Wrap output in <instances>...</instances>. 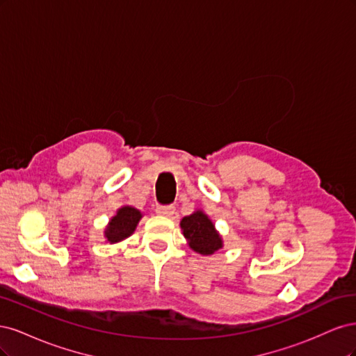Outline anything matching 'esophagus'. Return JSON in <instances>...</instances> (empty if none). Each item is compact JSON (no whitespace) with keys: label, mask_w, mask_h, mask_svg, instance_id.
I'll list each match as a JSON object with an SVG mask.
<instances>
[{"label":"esophagus","mask_w":356,"mask_h":356,"mask_svg":"<svg viewBox=\"0 0 356 356\" xmlns=\"http://www.w3.org/2000/svg\"><path fill=\"white\" fill-rule=\"evenodd\" d=\"M175 207L174 204H160V207H157L156 212L159 215H163V217H172V215L175 213Z\"/></svg>","instance_id":"obj_1"}]
</instances>
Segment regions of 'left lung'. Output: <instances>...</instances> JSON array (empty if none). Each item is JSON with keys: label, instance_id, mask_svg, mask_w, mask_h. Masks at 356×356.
I'll use <instances>...</instances> for the list:
<instances>
[{"label": "left lung", "instance_id": "obj_1", "mask_svg": "<svg viewBox=\"0 0 356 356\" xmlns=\"http://www.w3.org/2000/svg\"><path fill=\"white\" fill-rule=\"evenodd\" d=\"M181 229L190 248L202 255H211L222 246V241L217 230L213 229L208 215L197 211L181 220Z\"/></svg>", "mask_w": 356, "mask_h": 356}]
</instances>
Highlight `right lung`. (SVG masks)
<instances>
[{
	"label": "right lung",
	"instance_id": "right-lung-1",
	"mask_svg": "<svg viewBox=\"0 0 356 356\" xmlns=\"http://www.w3.org/2000/svg\"><path fill=\"white\" fill-rule=\"evenodd\" d=\"M141 212L132 207H124L122 209H118L117 215L110 221L108 227L105 230V238L111 243L126 239L127 236H131L134 233L136 224L141 220Z\"/></svg>",
	"mask_w": 356,
	"mask_h": 356
}]
</instances>
